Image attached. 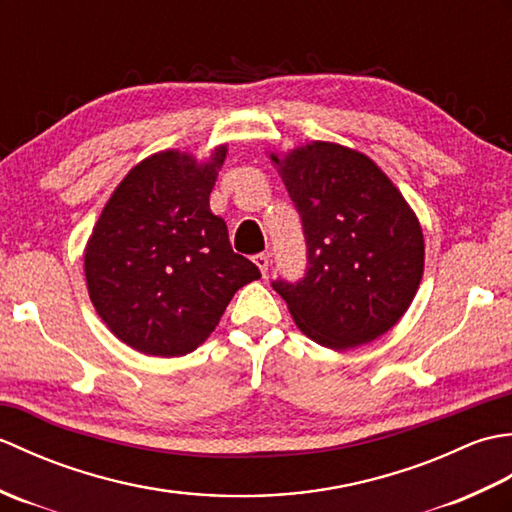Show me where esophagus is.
<instances>
[{
  "label": "esophagus",
  "instance_id": "obj_1",
  "mask_svg": "<svg viewBox=\"0 0 512 512\" xmlns=\"http://www.w3.org/2000/svg\"><path fill=\"white\" fill-rule=\"evenodd\" d=\"M253 262H255V266L259 268V273H262V275H266V273H268L270 259H268V255H266V253H259V255H255V257H253Z\"/></svg>",
  "mask_w": 512,
  "mask_h": 512
}]
</instances>
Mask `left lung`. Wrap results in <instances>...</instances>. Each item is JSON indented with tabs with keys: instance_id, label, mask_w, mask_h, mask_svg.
I'll list each match as a JSON object with an SVG mask.
<instances>
[{
	"instance_id": "8db88e82",
	"label": "left lung",
	"mask_w": 512,
	"mask_h": 512,
	"mask_svg": "<svg viewBox=\"0 0 512 512\" xmlns=\"http://www.w3.org/2000/svg\"><path fill=\"white\" fill-rule=\"evenodd\" d=\"M301 215L308 273L273 281L297 328L330 350L372 343L411 306L424 273L416 213L361 151L312 140L270 154Z\"/></svg>"
}]
</instances>
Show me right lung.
<instances>
[{"mask_svg": "<svg viewBox=\"0 0 512 512\" xmlns=\"http://www.w3.org/2000/svg\"><path fill=\"white\" fill-rule=\"evenodd\" d=\"M226 145L206 160L165 149L129 169L85 244L92 306L118 341L147 356H184L220 323L235 292L259 279L233 253L209 206Z\"/></svg>", "mask_w": 512, "mask_h": 512, "instance_id": "right-lung-1", "label": "right lung"}]
</instances>
